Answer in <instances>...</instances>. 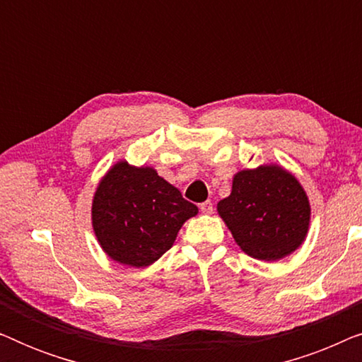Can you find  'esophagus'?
<instances>
[{
	"instance_id": "obj_1",
	"label": "esophagus",
	"mask_w": 362,
	"mask_h": 362,
	"mask_svg": "<svg viewBox=\"0 0 362 362\" xmlns=\"http://www.w3.org/2000/svg\"><path fill=\"white\" fill-rule=\"evenodd\" d=\"M199 207H201V212H202V214H212V211H214V206H212V202H211V201L202 202V204H201Z\"/></svg>"
}]
</instances>
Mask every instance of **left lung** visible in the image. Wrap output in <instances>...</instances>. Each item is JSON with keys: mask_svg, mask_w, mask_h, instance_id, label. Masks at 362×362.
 <instances>
[{"mask_svg": "<svg viewBox=\"0 0 362 362\" xmlns=\"http://www.w3.org/2000/svg\"><path fill=\"white\" fill-rule=\"evenodd\" d=\"M217 212L247 255L275 262L303 244L311 207L291 173L264 165L237 173L230 196L219 201Z\"/></svg>", "mask_w": 362, "mask_h": 362, "instance_id": "1", "label": "left lung"}]
</instances>
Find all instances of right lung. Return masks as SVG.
Here are the masks:
<instances>
[{
  "label": "right lung",
  "mask_w": 362,
  "mask_h": 362,
  "mask_svg": "<svg viewBox=\"0 0 362 362\" xmlns=\"http://www.w3.org/2000/svg\"><path fill=\"white\" fill-rule=\"evenodd\" d=\"M197 214L156 170L118 161L98 182L92 226L103 252L118 264L151 265L170 250L182 224Z\"/></svg>",
  "instance_id": "add662e5"
}]
</instances>
